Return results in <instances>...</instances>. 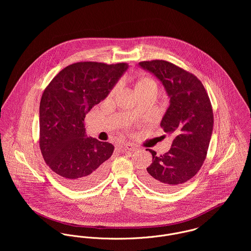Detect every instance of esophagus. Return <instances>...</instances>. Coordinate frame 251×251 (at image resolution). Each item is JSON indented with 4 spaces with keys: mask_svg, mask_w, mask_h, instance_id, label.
Instances as JSON below:
<instances>
[{
    "mask_svg": "<svg viewBox=\"0 0 251 251\" xmlns=\"http://www.w3.org/2000/svg\"><path fill=\"white\" fill-rule=\"evenodd\" d=\"M125 148H126V150H127L129 151H135L137 150V147L131 143L125 144Z\"/></svg>",
    "mask_w": 251,
    "mask_h": 251,
    "instance_id": "34e87169",
    "label": "esophagus"
}]
</instances>
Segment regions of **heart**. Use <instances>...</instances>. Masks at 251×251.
<instances>
[{"mask_svg":"<svg viewBox=\"0 0 251 251\" xmlns=\"http://www.w3.org/2000/svg\"><path fill=\"white\" fill-rule=\"evenodd\" d=\"M150 84H154V82H153L151 79H150V78H144V79L140 80V81L137 83L136 89L142 88V87H146V86H148V85H150ZM116 90H117V88H115L113 92H115Z\"/></svg>","mask_w":251,"mask_h":251,"instance_id":"1","label":"heart"}]
</instances>
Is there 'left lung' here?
I'll list each match as a JSON object with an SVG mask.
<instances>
[{"instance_id":"8db88e82","label":"left lung","mask_w":251,"mask_h":251,"mask_svg":"<svg viewBox=\"0 0 251 251\" xmlns=\"http://www.w3.org/2000/svg\"><path fill=\"white\" fill-rule=\"evenodd\" d=\"M140 67L163 84L170 105L160 123L173 137L164 154L147 149L152 163L142 175L144 181L160 191H172L193 178L206 159L214 127L213 107L202 82L192 73L163 60L144 61Z\"/></svg>"}]
</instances>
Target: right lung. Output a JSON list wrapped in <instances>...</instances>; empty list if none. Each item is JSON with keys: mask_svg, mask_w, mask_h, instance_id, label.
<instances>
[{"mask_svg": "<svg viewBox=\"0 0 251 251\" xmlns=\"http://www.w3.org/2000/svg\"><path fill=\"white\" fill-rule=\"evenodd\" d=\"M127 68L126 63H75L59 72L41 96L40 151L49 168L72 188L94 186L107 173L114 146L87 137L84 119Z\"/></svg>", "mask_w": 251, "mask_h": 251, "instance_id": "add662e5", "label": "right lung"}]
</instances>
